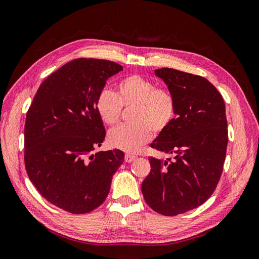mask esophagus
<instances>
[{
  "label": "esophagus",
  "instance_id": "obj_1",
  "mask_svg": "<svg viewBox=\"0 0 259 259\" xmlns=\"http://www.w3.org/2000/svg\"><path fill=\"white\" fill-rule=\"evenodd\" d=\"M134 160H136V155L130 154V153H126V154H125V161H126L127 163H131V162L134 161Z\"/></svg>",
  "mask_w": 259,
  "mask_h": 259
}]
</instances>
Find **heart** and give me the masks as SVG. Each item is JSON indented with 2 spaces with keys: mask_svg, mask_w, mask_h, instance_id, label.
Here are the masks:
<instances>
[{
  "mask_svg": "<svg viewBox=\"0 0 259 259\" xmlns=\"http://www.w3.org/2000/svg\"><path fill=\"white\" fill-rule=\"evenodd\" d=\"M96 110L102 120L114 127L119 122L122 107H134L129 125L109 133L113 147L137 152L148 143L153 131L160 133L174 121L177 102L170 90L156 84L141 75H129L116 84V93L103 89L96 97Z\"/></svg>",
  "mask_w": 259,
  "mask_h": 259,
  "instance_id": "b5f03b06",
  "label": "heart"
}]
</instances>
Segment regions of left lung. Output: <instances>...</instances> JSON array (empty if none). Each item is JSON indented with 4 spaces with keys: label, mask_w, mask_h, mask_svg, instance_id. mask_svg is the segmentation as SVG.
<instances>
[{
    "label": "left lung",
    "mask_w": 259,
    "mask_h": 259,
    "mask_svg": "<svg viewBox=\"0 0 259 259\" xmlns=\"http://www.w3.org/2000/svg\"><path fill=\"white\" fill-rule=\"evenodd\" d=\"M154 73L174 94L177 112L151 147L172 157H149L142 193L154 211L177 216L203 204L217 187L229 141L226 105L204 77L169 67Z\"/></svg>",
    "instance_id": "1"
}]
</instances>
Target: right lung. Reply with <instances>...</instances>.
<instances>
[{"instance_id":"right-lung-1","label":"right lung","mask_w":259,"mask_h":259,"mask_svg":"<svg viewBox=\"0 0 259 259\" xmlns=\"http://www.w3.org/2000/svg\"><path fill=\"white\" fill-rule=\"evenodd\" d=\"M120 71V64L109 60H72L41 83L27 111L28 178L43 198L71 213H87L104 203L125 159L118 149L91 153L106 137L96 97Z\"/></svg>"}]
</instances>
